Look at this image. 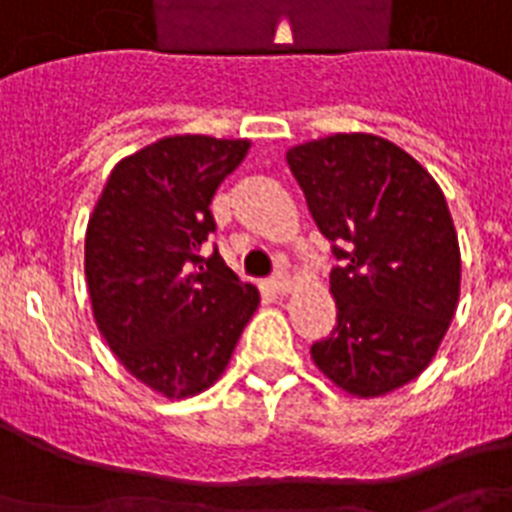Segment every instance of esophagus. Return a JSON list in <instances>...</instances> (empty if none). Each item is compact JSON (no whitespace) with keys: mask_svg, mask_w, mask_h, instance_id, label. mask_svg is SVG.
<instances>
[{"mask_svg":"<svg viewBox=\"0 0 512 512\" xmlns=\"http://www.w3.org/2000/svg\"><path fill=\"white\" fill-rule=\"evenodd\" d=\"M270 286H273L278 294H286L292 289V278H289L286 268H276V273L270 276Z\"/></svg>","mask_w":512,"mask_h":512,"instance_id":"34e87169","label":"esophagus"}]
</instances>
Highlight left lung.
Returning a JSON list of instances; mask_svg holds the SVG:
<instances>
[{
    "label": "left lung",
    "instance_id": "8db88e82",
    "mask_svg": "<svg viewBox=\"0 0 512 512\" xmlns=\"http://www.w3.org/2000/svg\"><path fill=\"white\" fill-rule=\"evenodd\" d=\"M286 162L336 257V326L310 355L344 392H392L431 363L458 307L460 247L442 189L373 134L307 141Z\"/></svg>",
    "mask_w": 512,
    "mask_h": 512
}]
</instances>
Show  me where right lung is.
Wrapping results in <instances>:
<instances>
[{
  "instance_id": "1",
  "label": "right lung",
  "mask_w": 512,
  "mask_h": 512,
  "mask_svg": "<svg viewBox=\"0 0 512 512\" xmlns=\"http://www.w3.org/2000/svg\"><path fill=\"white\" fill-rule=\"evenodd\" d=\"M244 139L168 136L115 165L86 228L91 310L110 350L165 394L205 392L226 371L260 294L218 249L210 202Z\"/></svg>"
}]
</instances>
